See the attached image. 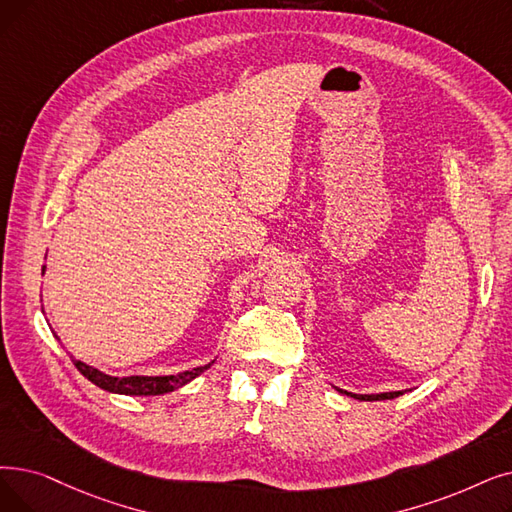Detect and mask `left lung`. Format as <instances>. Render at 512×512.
Listing matches in <instances>:
<instances>
[{"label": "left lung", "mask_w": 512, "mask_h": 512, "mask_svg": "<svg viewBox=\"0 0 512 512\" xmlns=\"http://www.w3.org/2000/svg\"><path fill=\"white\" fill-rule=\"evenodd\" d=\"M341 393H347V391H341ZM404 391H393V393H379V395H355V393H347L355 399H362V402H383V399H393V397H399Z\"/></svg>", "instance_id": "8db88e82"}]
</instances>
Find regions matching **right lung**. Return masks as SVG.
I'll return each instance as SVG.
<instances>
[{
    "label": "right lung",
    "mask_w": 512,
    "mask_h": 512,
    "mask_svg": "<svg viewBox=\"0 0 512 512\" xmlns=\"http://www.w3.org/2000/svg\"><path fill=\"white\" fill-rule=\"evenodd\" d=\"M73 364L77 366V370L85 376L87 381H92L94 385H98L104 391L123 393V395H161V393H169L177 387L190 383L192 379H196L198 374L205 372L213 362L207 366L186 370L182 374H175V376L173 374L171 376H123V379H119V376L104 374L79 360H73Z\"/></svg>",
    "instance_id": "1"
}]
</instances>
